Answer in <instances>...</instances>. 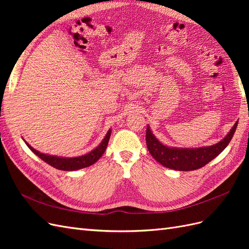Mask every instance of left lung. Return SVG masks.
I'll list each match as a JSON object with an SVG mask.
<instances>
[{
  "instance_id": "obj_1",
  "label": "left lung",
  "mask_w": 249,
  "mask_h": 249,
  "mask_svg": "<svg viewBox=\"0 0 249 249\" xmlns=\"http://www.w3.org/2000/svg\"><path fill=\"white\" fill-rule=\"evenodd\" d=\"M238 122L233 124L227 136L214 145L194 148L172 147L163 144L150 130L146 127V145L148 152L154 159L164 167L178 171H190L205 166L210 161L219 155L229 145L233 134L236 132Z\"/></svg>"
}]
</instances>
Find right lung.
Returning a JSON list of instances; mask_svg holds the SVG:
<instances>
[{"label": "right lung", "instance_id": "obj_1", "mask_svg": "<svg viewBox=\"0 0 249 249\" xmlns=\"http://www.w3.org/2000/svg\"><path fill=\"white\" fill-rule=\"evenodd\" d=\"M111 129L107 132L106 136L103 139V141L97 145L94 149H92L91 152H89L86 155L83 156H79V157H72V158H69V157H58V156H52V155H48V154H43L36 150L35 148H33L31 145L29 144L28 142L25 143L27 144V146L32 150V152L38 156L42 161H44L46 163H48L51 166H53L56 169L59 170H64V171H73V170H78V169H82L90 166V165L94 164L100 158L104 155L105 150L107 148L108 142L111 136Z\"/></svg>", "mask_w": 249, "mask_h": 249}]
</instances>
